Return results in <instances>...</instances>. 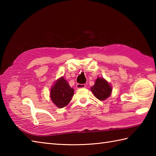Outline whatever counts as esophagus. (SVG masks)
Masks as SVG:
<instances>
[{
  "mask_svg": "<svg viewBox=\"0 0 156 156\" xmlns=\"http://www.w3.org/2000/svg\"><path fill=\"white\" fill-rule=\"evenodd\" d=\"M86 87V85L85 84H77L76 85V88H84Z\"/></svg>",
  "mask_w": 156,
  "mask_h": 156,
  "instance_id": "esophagus-1",
  "label": "esophagus"
}]
</instances>
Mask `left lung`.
I'll use <instances>...</instances> for the list:
<instances>
[{"label": "left lung", "instance_id": "1", "mask_svg": "<svg viewBox=\"0 0 156 156\" xmlns=\"http://www.w3.org/2000/svg\"><path fill=\"white\" fill-rule=\"evenodd\" d=\"M90 90L100 101H105L110 97L112 92V87L110 83L103 78H98L95 84L91 87Z\"/></svg>", "mask_w": 156, "mask_h": 156}]
</instances>
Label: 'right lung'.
<instances>
[{
    "label": "right lung",
    "mask_w": 156,
    "mask_h": 156,
    "mask_svg": "<svg viewBox=\"0 0 156 156\" xmlns=\"http://www.w3.org/2000/svg\"><path fill=\"white\" fill-rule=\"evenodd\" d=\"M74 92V89L69 87L64 77H62L51 88V100L58 108H63L70 102Z\"/></svg>",
    "instance_id": "1"
}]
</instances>
